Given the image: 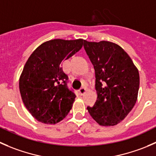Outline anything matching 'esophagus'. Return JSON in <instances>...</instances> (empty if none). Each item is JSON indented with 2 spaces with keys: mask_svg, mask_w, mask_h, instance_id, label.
Segmentation results:
<instances>
[{
  "mask_svg": "<svg viewBox=\"0 0 156 156\" xmlns=\"http://www.w3.org/2000/svg\"><path fill=\"white\" fill-rule=\"evenodd\" d=\"M86 92V89H85V88L83 87V88H81L80 90H79V94H80V95H84V93Z\"/></svg>",
  "mask_w": 156,
  "mask_h": 156,
  "instance_id": "34e87169",
  "label": "esophagus"
}]
</instances>
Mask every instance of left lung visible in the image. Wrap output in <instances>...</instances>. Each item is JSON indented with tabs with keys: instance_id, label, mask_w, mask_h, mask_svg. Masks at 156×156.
<instances>
[{
	"instance_id": "8db88e82",
	"label": "left lung",
	"mask_w": 156,
	"mask_h": 156,
	"mask_svg": "<svg viewBox=\"0 0 156 156\" xmlns=\"http://www.w3.org/2000/svg\"><path fill=\"white\" fill-rule=\"evenodd\" d=\"M84 49L95 69L97 100L87 107L101 126H115L127 116L137 99L140 75L127 52L107 41L85 40Z\"/></svg>"
}]
</instances>
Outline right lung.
Listing matches in <instances>:
<instances>
[{
    "mask_svg": "<svg viewBox=\"0 0 156 156\" xmlns=\"http://www.w3.org/2000/svg\"><path fill=\"white\" fill-rule=\"evenodd\" d=\"M85 40L53 39L38 46L26 61L20 78V92L37 121L55 124L71 109L76 95L67 87L61 63L79 51Z\"/></svg>",
    "mask_w": 156,
    "mask_h": 156,
    "instance_id": "obj_1",
    "label": "right lung"
}]
</instances>
